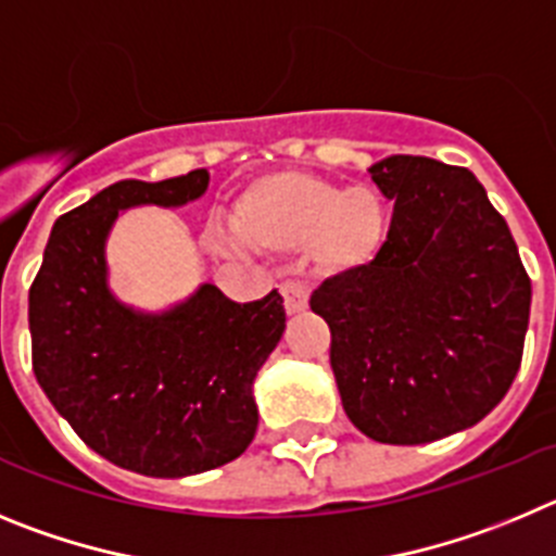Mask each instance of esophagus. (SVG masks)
Returning a JSON list of instances; mask_svg holds the SVG:
<instances>
[{
	"label": "esophagus",
	"mask_w": 556,
	"mask_h": 556,
	"mask_svg": "<svg viewBox=\"0 0 556 556\" xmlns=\"http://www.w3.org/2000/svg\"><path fill=\"white\" fill-rule=\"evenodd\" d=\"M282 302H285V309H288V315L304 313V309H307V302H309L307 285L285 282L282 285Z\"/></svg>",
	"instance_id": "1"
}]
</instances>
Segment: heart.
Listing matches in <instances>:
<instances>
[{"instance_id": "heart-1", "label": "heart", "mask_w": 556, "mask_h": 556, "mask_svg": "<svg viewBox=\"0 0 556 556\" xmlns=\"http://www.w3.org/2000/svg\"><path fill=\"white\" fill-rule=\"evenodd\" d=\"M235 232L254 249L299 252L324 277H352L377 263L390 232V210L371 185H343L309 172L263 174L243 188L232 213ZM216 252H238L232 235L213 232Z\"/></svg>"}]
</instances>
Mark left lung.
<instances>
[{
	"instance_id": "1",
	"label": "left lung",
	"mask_w": 556,
	"mask_h": 556,
	"mask_svg": "<svg viewBox=\"0 0 556 556\" xmlns=\"http://www.w3.org/2000/svg\"><path fill=\"white\" fill-rule=\"evenodd\" d=\"M368 174L393 202L382 254L365 271L327 279L309 307L332 332L349 421L379 443H432L507 396L532 282L468 168L390 154Z\"/></svg>"
}]
</instances>
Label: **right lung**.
I'll return each mask as SVG.
<instances>
[{
  "instance_id": "obj_1",
  "label": "right lung",
  "mask_w": 556,
  "mask_h": 556,
  "mask_svg": "<svg viewBox=\"0 0 556 556\" xmlns=\"http://www.w3.org/2000/svg\"><path fill=\"white\" fill-rule=\"evenodd\" d=\"M207 168L163 182L122 179L54 222L29 288L33 371L97 454L157 479L213 471L257 432L254 377L285 332L282 296L238 304L216 285L163 309L110 288L108 238L132 207H185Z\"/></svg>"
}]
</instances>
